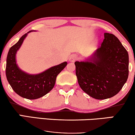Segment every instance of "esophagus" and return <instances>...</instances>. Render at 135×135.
<instances>
[{"instance_id": "obj_1", "label": "esophagus", "mask_w": 135, "mask_h": 135, "mask_svg": "<svg viewBox=\"0 0 135 135\" xmlns=\"http://www.w3.org/2000/svg\"><path fill=\"white\" fill-rule=\"evenodd\" d=\"M77 59V56L76 55H71L68 58V61L70 62H75Z\"/></svg>"}]
</instances>
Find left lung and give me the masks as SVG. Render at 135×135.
Here are the masks:
<instances>
[{
    "label": "left lung",
    "instance_id": "obj_1",
    "mask_svg": "<svg viewBox=\"0 0 135 135\" xmlns=\"http://www.w3.org/2000/svg\"><path fill=\"white\" fill-rule=\"evenodd\" d=\"M101 46L84 61L75 62L82 90L91 97L104 100L118 94L128 76V54L119 40L105 33Z\"/></svg>",
    "mask_w": 135,
    "mask_h": 135
}]
</instances>
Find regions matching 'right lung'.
Listing matches in <instances>:
<instances>
[{"instance_id":"right-lung-1","label":"right lung","mask_w":135,"mask_h":135,"mask_svg":"<svg viewBox=\"0 0 135 135\" xmlns=\"http://www.w3.org/2000/svg\"><path fill=\"white\" fill-rule=\"evenodd\" d=\"M30 30L22 35L16 44L9 49L7 57L6 76L9 84L17 94L29 100L42 97L52 90L56 77L67 65L64 62L36 75L21 70L16 64V54Z\"/></svg>"}]
</instances>
